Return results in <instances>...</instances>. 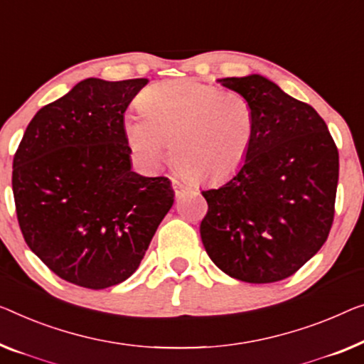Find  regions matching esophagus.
I'll use <instances>...</instances> for the list:
<instances>
[{"mask_svg":"<svg viewBox=\"0 0 364 364\" xmlns=\"http://www.w3.org/2000/svg\"><path fill=\"white\" fill-rule=\"evenodd\" d=\"M171 186H173V191H175V194H176L178 198L183 196V194L186 193L188 189H189L188 184H184L183 181L178 180V178H173V180H171Z\"/></svg>","mask_w":364,"mask_h":364,"instance_id":"34e87169","label":"esophagus"}]
</instances>
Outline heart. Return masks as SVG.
I'll list each match as a JSON object with an SVG mask.
<instances>
[{
    "mask_svg": "<svg viewBox=\"0 0 364 364\" xmlns=\"http://www.w3.org/2000/svg\"><path fill=\"white\" fill-rule=\"evenodd\" d=\"M142 116L124 119V137L140 164H173L196 181H220L245 164L255 111L237 91L189 80L150 86L139 97ZM172 151H169V147Z\"/></svg>",
    "mask_w": 364,
    "mask_h": 364,
    "instance_id": "1",
    "label": "heart"
}]
</instances>
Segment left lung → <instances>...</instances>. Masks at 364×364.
I'll return each mask as SVG.
<instances>
[{"instance_id":"left-lung-1","label":"left lung","mask_w":364,"mask_h":364,"mask_svg":"<svg viewBox=\"0 0 364 364\" xmlns=\"http://www.w3.org/2000/svg\"><path fill=\"white\" fill-rule=\"evenodd\" d=\"M245 96L255 134L245 164L230 181L203 191L208 214L200 238L224 273L245 283L289 278L328 237L338 184V149L307 102L250 75L219 80Z\"/></svg>"}]
</instances>
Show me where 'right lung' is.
I'll use <instances>...</instances> for the list:
<instances>
[{"label":"right lung","mask_w":364,"mask_h":364,"mask_svg":"<svg viewBox=\"0 0 364 364\" xmlns=\"http://www.w3.org/2000/svg\"><path fill=\"white\" fill-rule=\"evenodd\" d=\"M145 78L80 81L32 117L13 160L27 247L62 279L106 289L139 268L173 205L166 176L130 170L124 112Z\"/></svg>","instance_id":"1"}]
</instances>
